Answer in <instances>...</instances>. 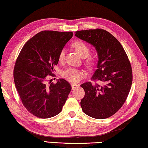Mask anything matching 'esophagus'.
<instances>
[{
  "mask_svg": "<svg viewBox=\"0 0 148 148\" xmlns=\"http://www.w3.org/2000/svg\"><path fill=\"white\" fill-rule=\"evenodd\" d=\"M71 86H72V90H74V89L78 88L79 85H78V84H71Z\"/></svg>",
  "mask_w": 148,
  "mask_h": 148,
  "instance_id": "obj_1",
  "label": "esophagus"
}]
</instances>
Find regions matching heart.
<instances>
[{
    "mask_svg": "<svg viewBox=\"0 0 148 148\" xmlns=\"http://www.w3.org/2000/svg\"><path fill=\"white\" fill-rule=\"evenodd\" d=\"M72 47L76 50L81 57L86 58L84 62H85L86 67L90 69H92L95 64L96 57L94 55H89L90 53V47L82 41H76L74 42L72 45ZM64 58L65 50L64 49H62L58 54V62H63L64 60ZM62 76L70 82L76 84L82 79L84 77V73L80 70L73 69V68H69L62 72Z\"/></svg>",
    "mask_w": 148,
    "mask_h": 148,
    "instance_id": "obj_1",
    "label": "heart"
}]
</instances>
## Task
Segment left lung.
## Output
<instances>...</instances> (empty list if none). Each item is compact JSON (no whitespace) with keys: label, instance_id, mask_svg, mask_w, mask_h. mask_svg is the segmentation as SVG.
<instances>
[{"label":"left lung","instance_id":"1","mask_svg":"<svg viewBox=\"0 0 148 148\" xmlns=\"http://www.w3.org/2000/svg\"><path fill=\"white\" fill-rule=\"evenodd\" d=\"M75 36L95 47L98 54L97 70L91 82L80 86L85 91L81 100L87 115L103 119L113 115L126 101L132 83V70L125 49L117 39L102 29L78 31Z\"/></svg>","mask_w":148,"mask_h":148}]
</instances>
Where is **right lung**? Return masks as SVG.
I'll return each mask as SVG.
<instances>
[{
	"instance_id": "1",
	"label": "right lung",
	"mask_w": 148,
	"mask_h": 148,
	"mask_svg": "<svg viewBox=\"0 0 148 148\" xmlns=\"http://www.w3.org/2000/svg\"><path fill=\"white\" fill-rule=\"evenodd\" d=\"M73 36L72 32L45 30L28 40L21 50L14 69V79L23 106L40 119L59 114L72 90L64 79L46 83L54 77L58 54ZM51 80V79H50Z\"/></svg>"
}]
</instances>
